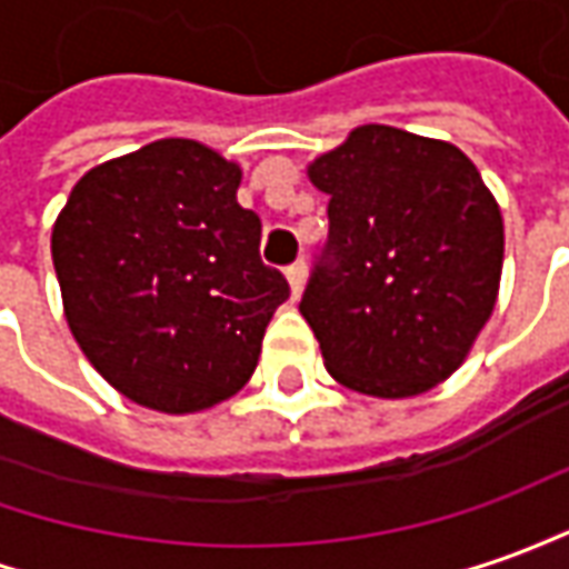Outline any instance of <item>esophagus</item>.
<instances>
[{"instance_id":"esophagus-1","label":"esophagus","mask_w":569,"mask_h":569,"mask_svg":"<svg viewBox=\"0 0 569 569\" xmlns=\"http://www.w3.org/2000/svg\"><path fill=\"white\" fill-rule=\"evenodd\" d=\"M286 280H289V289H292V299H299L301 289H305V280H308V264L305 261H296L286 268Z\"/></svg>"}]
</instances>
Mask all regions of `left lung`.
I'll use <instances>...</instances> for the list:
<instances>
[{"instance_id": "left-lung-1", "label": "left lung", "mask_w": 569, "mask_h": 569, "mask_svg": "<svg viewBox=\"0 0 569 569\" xmlns=\"http://www.w3.org/2000/svg\"><path fill=\"white\" fill-rule=\"evenodd\" d=\"M330 236L299 311L333 380L411 398L448 380L492 315L505 223L477 164L442 139L355 127L308 164Z\"/></svg>"}]
</instances>
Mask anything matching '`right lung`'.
<instances>
[{
	"mask_svg": "<svg viewBox=\"0 0 569 569\" xmlns=\"http://www.w3.org/2000/svg\"><path fill=\"white\" fill-rule=\"evenodd\" d=\"M239 180L202 142L158 139L83 173L52 227L73 339L142 408L192 415L236 396L289 299Z\"/></svg>",
	"mask_w": 569,
	"mask_h": 569,
	"instance_id": "obj_1",
	"label": "right lung"
}]
</instances>
